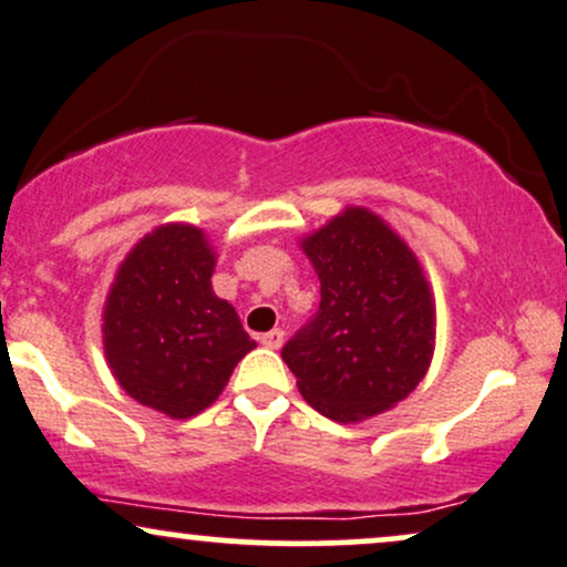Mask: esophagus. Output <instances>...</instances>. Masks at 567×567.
Segmentation results:
<instances>
[{"instance_id":"esophagus-1","label":"esophagus","mask_w":567,"mask_h":567,"mask_svg":"<svg viewBox=\"0 0 567 567\" xmlns=\"http://www.w3.org/2000/svg\"><path fill=\"white\" fill-rule=\"evenodd\" d=\"M259 340H261V346H264V348L277 350V348H282V342H285V332H282V329H271V332L261 334Z\"/></svg>"}]
</instances>
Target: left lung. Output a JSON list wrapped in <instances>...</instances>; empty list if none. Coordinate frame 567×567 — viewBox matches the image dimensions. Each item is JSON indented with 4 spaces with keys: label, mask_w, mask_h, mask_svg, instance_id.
<instances>
[{
    "label": "left lung",
    "mask_w": 567,
    "mask_h": 567,
    "mask_svg": "<svg viewBox=\"0 0 567 567\" xmlns=\"http://www.w3.org/2000/svg\"><path fill=\"white\" fill-rule=\"evenodd\" d=\"M300 248L321 282L319 313L282 348L300 395L340 424L390 411L434 355L436 306L424 267L367 206H346Z\"/></svg>",
    "instance_id": "8db88e82"
}]
</instances>
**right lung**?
<instances>
[{"label":"right lung","instance_id":"right-lung-1","mask_svg":"<svg viewBox=\"0 0 567 567\" xmlns=\"http://www.w3.org/2000/svg\"><path fill=\"white\" fill-rule=\"evenodd\" d=\"M217 250L188 221L154 227L127 250L104 300L102 342L120 386L169 419L209 408L256 342L212 288Z\"/></svg>","mask_w":567,"mask_h":567}]
</instances>
